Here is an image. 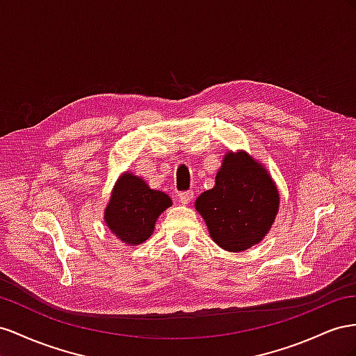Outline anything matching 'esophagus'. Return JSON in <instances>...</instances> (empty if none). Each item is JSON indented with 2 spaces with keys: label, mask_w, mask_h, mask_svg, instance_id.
I'll return each mask as SVG.
<instances>
[{
  "label": "esophagus",
  "mask_w": 356,
  "mask_h": 356,
  "mask_svg": "<svg viewBox=\"0 0 356 356\" xmlns=\"http://www.w3.org/2000/svg\"><path fill=\"white\" fill-rule=\"evenodd\" d=\"M177 198H179V201L181 202V204H189V202L192 201V198H194V192H192V191L179 192Z\"/></svg>",
  "instance_id": "1"
}]
</instances>
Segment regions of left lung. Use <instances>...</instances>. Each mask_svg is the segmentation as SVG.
Masks as SVG:
<instances>
[{"label": "left lung", "instance_id": "1", "mask_svg": "<svg viewBox=\"0 0 356 356\" xmlns=\"http://www.w3.org/2000/svg\"><path fill=\"white\" fill-rule=\"evenodd\" d=\"M279 202L277 186L267 170L246 152H228L216 172L215 186L197 198L195 209L218 246L241 252L266 237Z\"/></svg>", "mask_w": 356, "mask_h": 356}]
</instances>
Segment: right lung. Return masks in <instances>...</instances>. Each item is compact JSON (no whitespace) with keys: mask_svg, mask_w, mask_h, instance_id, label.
<instances>
[{"mask_svg":"<svg viewBox=\"0 0 356 356\" xmlns=\"http://www.w3.org/2000/svg\"><path fill=\"white\" fill-rule=\"evenodd\" d=\"M171 204L165 192L150 189L143 179L127 171L111 191L104 222L120 241L136 246L152 236L156 219Z\"/></svg>","mask_w":356,"mask_h":356,"instance_id":"right-lung-1","label":"right lung"}]
</instances>
